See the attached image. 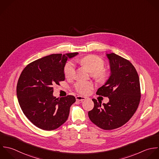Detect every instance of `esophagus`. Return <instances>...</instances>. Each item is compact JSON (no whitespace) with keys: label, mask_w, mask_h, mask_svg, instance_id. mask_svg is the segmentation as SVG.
Wrapping results in <instances>:
<instances>
[{"label":"esophagus","mask_w":159,"mask_h":159,"mask_svg":"<svg viewBox=\"0 0 159 159\" xmlns=\"http://www.w3.org/2000/svg\"><path fill=\"white\" fill-rule=\"evenodd\" d=\"M75 98H76V100H77V101H83L86 99L85 97H82V96H77L75 97Z\"/></svg>","instance_id":"esophagus-1"}]
</instances>
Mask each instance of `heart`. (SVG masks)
Segmentation results:
<instances>
[{
  "instance_id": "1",
  "label": "heart",
  "mask_w": 159,
  "mask_h": 159,
  "mask_svg": "<svg viewBox=\"0 0 159 159\" xmlns=\"http://www.w3.org/2000/svg\"><path fill=\"white\" fill-rule=\"evenodd\" d=\"M77 62L92 72L93 77L99 82H105L109 78L110 72L104 67L105 62L99 56L93 54L87 55L77 60ZM64 72L67 79H72L75 74L74 64L71 61L67 62L64 66ZM74 88L78 93L87 95L93 90L94 84L92 82L79 81L75 84Z\"/></svg>"
}]
</instances>
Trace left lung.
Returning <instances> with one entry per match:
<instances>
[{"label":"left lung","instance_id":"8db88e82","mask_svg":"<svg viewBox=\"0 0 159 159\" xmlns=\"http://www.w3.org/2000/svg\"><path fill=\"white\" fill-rule=\"evenodd\" d=\"M111 75L97 91V95L109 98L103 106L93 98L94 107L88 113L91 121L104 130H112L126 124L136 113L141 93L138 74L132 63L115 53L107 54Z\"/></svg>","mask_w":159,"mask_h":159}]
</instances>
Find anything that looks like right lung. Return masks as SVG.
Here are the masks:
<instances>
[{
	"instance_id": "1",
	"label": "right lung",
	"mask_w": 159,
	"mask_h": 159,
	"mask_svg": "<svg viewBox=\"0 0 159 159\" xmlns=\"http://www.w3.org/2000/svg\"><path fill=\"white\" fill-rule=\"evenodd\" d=\"M77 54H52L31 62L21 72L16 86L18 102L24 115L36 127L52 131L67 121L75 98H56L52 95L53 85L65 80L66 62Z\"/></svg>"
}]
</instances>
